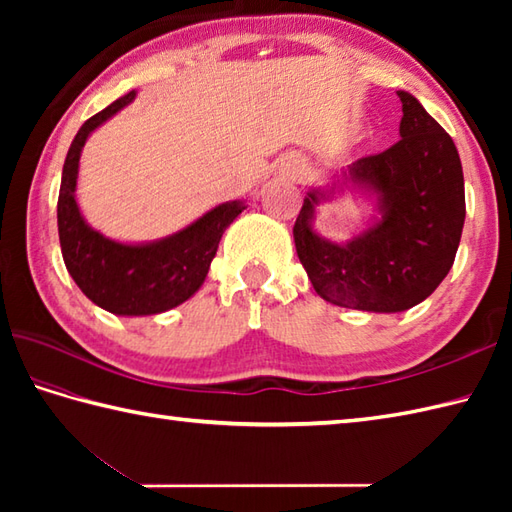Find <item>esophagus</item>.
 Masks as SVG:
<instances>
[{"instance_id": "34e87169", "label": "esophagus", "mask_w": 512, "mask_h": 512, "mask_svg": "<svg viewBox=\"0 0 512 512\" xmlns=\"http://www.w3.org/2000/svg\"><path fill=\"white\" fill-rule=\"evenodd\" d=\"M301 173H303V167H301V165H297L295 169H292V176H295V178H299Z\"/></svg>"}]
</instances>
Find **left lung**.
I'll use <instances>...</instances> for the list:
<instances>
[{
  "instance_id": "obj_1",
  "label": "left lung",
  "mask_w": 512,
  "mask_h": 512,
  "mask_svg": "<svg viewBox=\"0 0 512 512\" xmlns=\"http://www.w3.org/2000/svg\"><path fill=\"white\" fill-rule=\"evenodd\" d=\"M398 99L402 138L345 173L376 195L380 220L347 244L323 239L312 231V217L325 193L314 189L292 228L314 290L334 306L409 310L442 284L458 253L466 215L458 149L416 96L400 90Z\"/></svg>"
}]
</instances>
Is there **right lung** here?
<instances>
[{"instance_id":"add662e5","label":"right lung","mask_w":512,"mask_h":512,"mask_svg":"<svg viewBox=\"0 0 512 512\" xmlns=\"http://www.w3.org/2000/svg\"><path fill=\"white\" fill-rule=\"evenodd\" d=\"M134 96L136 92L121 96L81 125L63 162L57 202L65 268L85 297L121 317L160 314L193 297L204 284L228 224L246 209L237 200L220 204L182 231L136 246L114 242L85 224L74 198L81 149L94 129L132 103Z\"/></svg>"}]
</instances>
